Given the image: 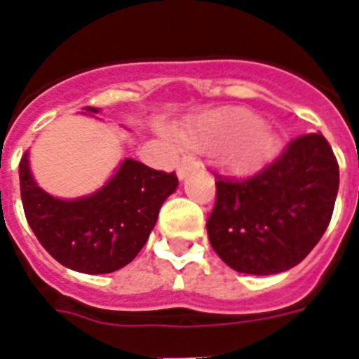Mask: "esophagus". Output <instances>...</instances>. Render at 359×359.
Returning a JSON list of instances; mask_svg holds the SVG:
<instances>
[{
	"label": "esophagus",
	"mask_w": 359,
	"mask_h": 359,
	"mask_svg": "<svg viewBox=\"0 0 359 359\" xmlns=\"http://www.w3.org/2000/svg\"><path fill=\"white\" fill-rule=\"evenodd\" d=\"M196 167H198V165H196V161L192 160V158H189V156L183 158V160L177 163V169H176L177 177H180V180H183V177H187V174H189L192 169H196Z\"/></svg>",
	"instance_id": "obj_1"
}]
</instances>
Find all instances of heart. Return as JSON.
<instances>
[{
	"instance_id": "heart-1",
	"label": "heart",
	"mask_w": 359,
	"mask_h": 359,
	"mask_svg": "<svg viewBox=\"0 0 359 359\" xmlns=\"http://www.w3.org/2000/svg\"><path fill=\"white\" fill-rule=\"evenodd\" d=\"M187 144L208 151H230L239 170L255 169L278 151V140L262 131V120L246 109H221L199 116L183 131Z\"/></svg>"
}]
</instances>
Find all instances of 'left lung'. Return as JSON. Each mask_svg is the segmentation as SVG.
I'll return each instance as SVG.
<instances>
[{
    "instance_id": "1",
    "label": "left lung",
    "mask_w": 359,
    "mask_h": 359,
    "mask_svg": "<svg viewBox=\"0 0 359 359\" xmlns=\"http://www.w3.org/2000/svg\"><path fill=\"white\" fill-rule=\"evenodd\" d=\"M215 177L207 221L212 248L241 273L275 275L302 262L322 239L340 169L329 142L311 133L252 176Z\"/></svg>"
}]
</instances>
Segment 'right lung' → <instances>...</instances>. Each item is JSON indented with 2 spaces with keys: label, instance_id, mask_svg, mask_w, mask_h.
<instances>
[{
  "label": "right lung",
  "instance_id": "right-lung-1",
  "mask_svg": "<svg viewBox=\"0 0 359 359\" xmlns=\"http://www.w3.org/2000/svg\"><path fill=\"white\" fill-rule=\"evenodd\" d=\"M84 109L98 113L97 107ZM19 185L27 221L43 248L66 268L98 275L116 271L138 255L177 177L126 158L102 189L66 201L36 185L25 152Z\"/></svg>",
  "mask_w": 359,
  "mask_h": 359
}]
</instances>
